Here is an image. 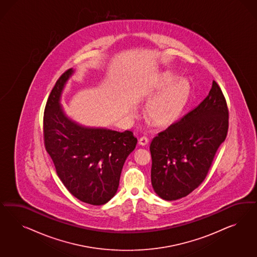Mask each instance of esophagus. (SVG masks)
Listing matches in <instances>:
<instances>
[{"label":"esophagus","mask_w":257,"mask_h":257,"mask_svg":"<svg viewBox=\"0 0 257 257\" xmlns=\"http://www.w3.org/2000/svg\"><path fill=\"white\" fill-rule=\"evenodd\" d=\"M139 143H140V145H141V146H146V145H148V138H146V137L140 138V140H139Z\"/></svg>","instance_id":"34e87169"}]
</instances>
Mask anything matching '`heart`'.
Returning <instances> with one entry per match:
<instances>
[{
  "mask_svg": "<svg viewBox=\"0 0 257 257\" xmlns=\"http://www.w3.org/2000/svg\"><path fill=\"white\" fill-rule=\"evenodd\" d=\"M160 93L149 105V117L156 125L167 126L176 121L186 108L191 86L185 78L176 80L175 75L166 73L154 84L149 96L156 97Z\"/></svg>",
  "mask_w": 257,
  "mask_h": 257,
  "instance_id": "b5f03b06",
  "label": "heart"
}]
</instances>
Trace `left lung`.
I'll return each instance as SVG.
<instances>
[{
  "mask_svg": "<svg viewBox=\"0 0 257 257\" xmlns=\"http://www.w3.org/2000/svg\"><path fill=\"white\" fill-rule=\"evenodd\" d=\"M229 113L225 98L213 81L209 94L151 143V180L166 201L186 197L205 179L220 144L225 140Z\"/></svg>",
  "mask_w": 257,
  "mask_h": 257,
  "instance_id": "1",
  "label": "left lung"
}]
</instances>
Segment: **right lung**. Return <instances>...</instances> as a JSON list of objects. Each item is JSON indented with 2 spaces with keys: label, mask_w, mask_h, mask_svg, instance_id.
<instances>
[{
  "label": "right lung",
  "mask_w": 257,
  "mask_h": 257,
  "mask_svg": "<svg viewBox=\"0 0 257 257\" xmlns=\"http://www.w3.org/2000/svg\"><path fill=\"white\" fill-rule=\"evenodd\" d=\"M73 71L63 73L48 98L43 117L45 148L70 193L82 202L101 205L116 194L125 160L138 140L131 131L86 127L66 115L60 99Z\"/></svg>",
  "instance_id": "obj_1"
}]
</instances>
